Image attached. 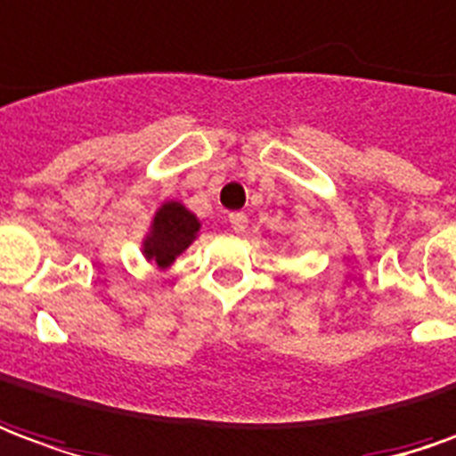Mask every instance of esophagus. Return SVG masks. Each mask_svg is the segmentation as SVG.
<instances>
[{
  "mask_svg": "<svg viewBox=\"0 0 456 456\" xmlns=\"http://www.w3.org/2000/svg\"><path fill=\"white\" fill-rule=\"evenodd\" d=\"M228 223H231V228H233L235 233H243L245 228H248V216L245 213H231Z\"/></svg>",
  "mask_w": 456,
  "mask_h": 456,
  "instance_id": "1",
  "label": "esophagus"
}]
</instances>
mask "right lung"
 I'll return each mask as SVG.
<instances>
[{"label": "right lung", "instance_id": "right-lung-1", "mask_svg": "<svg viewBox=\"0 0 456 456\" xmlns=\"http://www.w3.org/2000/svg\"><path fill=\"white\" fill-rule=\"evenodd\" d=\"M201 221L183 203L164 201L154 213L150 233L142 240V253L161 270L174 265V260L196 240Z\"/></svg>", "mask_w": 456, "mask_h": 456}]
</instances>
